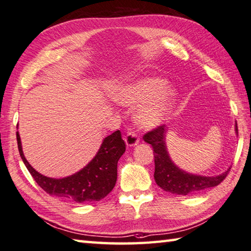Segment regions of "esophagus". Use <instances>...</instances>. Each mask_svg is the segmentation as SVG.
Listing matches in <instances>:
<instances>
[{"label": "esophagus", "mask_w": 251, "mask_h": 251, "mask_svg": "<svg viewBox=\"0 0 251 251\" xmlns=\"http://www.w3.org/2000/svg\"><path fill=\"white\" fill-rule=\"evenodd\" d=\"M125 141L126 147H135L137 144L139 143V138H138V134L132 132V131H130V132L126 133V135L125 137Z\"/></svg>", "instance_id": "1"}]
</instances>
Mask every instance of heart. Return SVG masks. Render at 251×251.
Returning <instances> with one entry per match:
<instances>
[{"instance_id": "heart-1", "label": "heart", "mask_w": 251, "mask_h": 251, "mask_svg": "<svg viewBox=\"0 0 251 251\" xmlns=\"http://www.w3.org/2000/svg\"><path fill=\"white\" fill-rule=\"evenodd\" d=\"M112 98L126 107L147 102L138 110L135 120L142 128L152 129L160 126L169 116L176 98V90L172 86H166L163 78L146 77L122 83L113 90Z\"/></svg>"}]
</instances>
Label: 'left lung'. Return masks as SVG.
I'll list each match as a JSON object with an SVG mask.
<instances>
[{
    "mask_svg": "<svg viewBox=\"0 0 251 251\" xmlns=\"http://www.w3.org/2000/svg\"><path fill=\"white\" fill-rule=\"evenodd\" d=\"M235 131L236 134L238 133L237 123L235 126ZM166 134H168V126H161L144 134L143 137L144 141L151 144L153 148L155 163L154 179L162 190L176 195H192L204 190H208L210 187L217 186L227 176L230 168H228L224 173L215 175V176L192 174L179 169L170 157L165 141Z\"/></svg>",
    "mask_w": 251,
    "mask_h": 251,
    "instance_id": "obj_1",
    "label": "left lung"
}]
</instances>
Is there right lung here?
<instances>
[{
  "label": "right lung",
  "mask_w": 251,
  "mask_h": 251,
  "mask_svg": "<svg viewBox=\"0 0 251 251\" xmlns=\"http://www.w3.org/2000/svg\"><path fill=\"white\" fill-rule=\"evenodd\" d=\"M16 139L22 160L38 185L50 195L77 204L100 201L113 190L118 161L126 151V143L118 130L103 139L97 154L85 168L70 176L52 178L38 173L25 159L19 131Z\"/></svg>",
  "instance_id": "right-lung-1"
}]
</instances>
